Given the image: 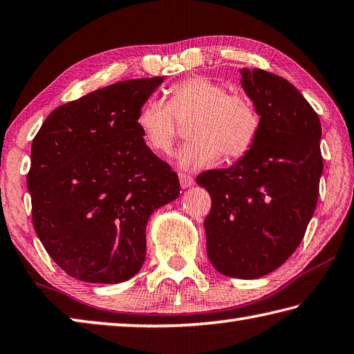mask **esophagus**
Listing matches in <instances>:
<instances>
[{
    "instance_id": "34e87169",
    "label": "esophagus",
    "mask_w": 354,
    "mask_h": 354,
    "mask_svg": "<svg viewBox=\"0 0 354 354\" xmlns=\"http://www.w3.org/2000/svg\"><path fill=\"white\" fill-rule=\"evenodd\" d=\"M179 183H181V187L183 189H189L194 185V178H192L190 175H187V173H179Z\"/></svg>"
}]
</instances>
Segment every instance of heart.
<instances>
[{"label":"heart","instance_id":"b5f03b06","mask_svg":"<svg viewBox=\"0 0 354 354\" xmlns=\"http://www.w3.org/2000/svg\"><path fill=\"white\" fill-rule=\"evenodd\" d=\"M169 102L145 100L136 115L144 142L156 153H169L178 138L179 122H187L190 140L176 155L184 169H198L223 156H246L260 133V114L252 100L229 94L226 86L204 75L187 77L173 85Z\"/></svg>","mask_w":354,"mask_h":354}]
</instances>
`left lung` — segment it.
Listing matches in <instances>:
<instances>
[{
	"instance_id": "obj_1",
	"label": "left lung",
	"mask_w": 354,
	"mask_h": 354,
	"mask_svg": "<svg viewBox=\"0 0 354 354\" xmlns=\"http://www.w3.org/2000/svg\"><path fill=\"white\" fill-rule=\"evenodd\" d=\"M241 86L260 114V133L229 169L196 183L209 192L207 255L218 272L259 279L283 265L304 239L324 170L317 113L283 77L240 69Z\"/></svg>"
}]
</instances>
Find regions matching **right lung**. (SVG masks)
I'll list each match as a JSON object with an SVG mask.
<instances>
[{
    "mask_svg": "<svg viewBox=\"0 0 354 354\" xmlns=\"http://www.w3.org/2000/svg\"><path fill=\"white\" fill-rule=\"evenodd\" d=\"M162 77L119 82L62 105L32 140V224L71 277L120 283L145 260V227L179 196L178 175L136 127Z\"/></svg>",
    "mask_w": 354,
    "mask_h": 354,
    "instance_id": "right-lung-1",
    "label": "right lung"
}]
</instances>
